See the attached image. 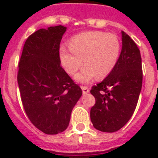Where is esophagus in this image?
<instances>
[{"mask_svg": "<svg viewBox=\"0 0 158 158\" xmlns=\"http://www.w3.org/2000/svg\"><path fill=\"white\" fill-rule=\"evenodd\" d=\"M81 89H82V91H83V94H87L88 93H89V91H90V89L86 86H82Z\"/></svg>", "mask_w": 158, "mask_h": 158, "instance_id": "1", "label": "esophagus"}]
</instances>
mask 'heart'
<instances>
[{"label": "heart", "instance_id": "obj_1", "mask_svg": "<svg viewBox=\"0 0 158 158\" xmlns=\"http://www.w3.org/2000/svg\"><path fill=\"white\" fill-rule=\"evenodd\" d=\"M120 49V42L116 35L90 31L73 37L69 48L62 46L60 59L64 70L70 75L85 64L75 79L81 83H89L96 76L102 79L110 74L117 64Z\"/></svg>", "mask_w": 158, "mask_h": 158}]
</instances>
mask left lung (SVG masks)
I'll return each instance as SVG.
<instances>
[{
    "mask_svg": "<svg viewBox=\"0 0 158 158\" xmlns=\"http://www.w3.org/2000/svg\"><path fill=\"white\" fill-rule=\"evenodd\" d=\"M117 64L100 84L92 87L96 103L91 108L94 127L102 132L117 131L135 112L142 89V59L136 43L125 32Z\"/></svg>",
    "mask_w": 158,
    "mask_h": 158,
    "instance_id": "left-lung-1",
    "label": "left lung"
}]
</instances>
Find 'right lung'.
I'll use <instances>...</instances> for the list:
<instances>
[{"label": "right lung", "instance_id": "right-lung-1", "mask_svg": "<svg viewBox=\"0 0 158 158\" xmlns=\"http://www.w3.org/2000/svg\"><path fill=\"white\" fill-rule=\"evenodd\" d=\"M66 27L41 28L23 45L17 75L21 101L34 126L57 135L69 125L73 108L82 96L80 87L60 66V44Z\"/></svg>", "mask_w": 158, "mask_h": 158}]
</instances>
